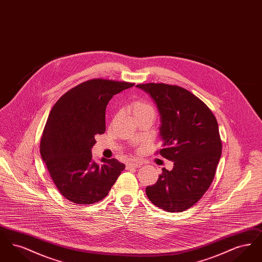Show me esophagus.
<instances>
[{"label":"esophagus","mask_w":262,"mask_h":262,"mask_svg":"<svg viewBox=\"0 0 262 262\" xmlns=\"http://www.w3.org/2000/svg\"><path fill=\"white\" fill-rule=\"evenodd\" d=\"M141 163L137 162V161H133V162H127L125 167L126 169H132V168H140L141 167Z\"/></svg>","instance_id":"obj_1"}]
</instances>
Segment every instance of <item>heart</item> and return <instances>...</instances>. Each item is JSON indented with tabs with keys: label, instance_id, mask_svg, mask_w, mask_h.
Segmentation results:
<instances>
[{
	"label": "heart",
	"instance_id": "obj_1",
	"mask_svg": "<svg viewBox=\"0 0 262 262\" xmlns=\"http://www.w3.org/2000/svg\"><path fill=\"white\" fill-rule=\"evenodd\" d=\"M128 110H129V112L132 113V115L134 116V118L136 120L138 118H141V117H145V116L154 117V109L152 108V106L141 100H137V101L132 102L128 106Z\"/></svg>",
	"mask_w": 262,
	"mask_h": 262
}]
</instances>
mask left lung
<instances>
[{
	"instance_id": "1",
	"label": "left lung",
	"mask_w": 262,
	"mask_h": 262,
	"mask_svg": "<svg viewBox=\"0 0 262 262\" xmlns=\"http://www.w3.org/2000/svg\"><path fill=\"white\" fill-rule=\"evenodd\" d=\"M154 101L160 115L159 153L174 162L163 168L153 186L145 189L150 201L168 212L185 211L210 187L222 142L216 118L210 109L185 88L165 83L138 84Z\"/></svg>"
}]
</instances>
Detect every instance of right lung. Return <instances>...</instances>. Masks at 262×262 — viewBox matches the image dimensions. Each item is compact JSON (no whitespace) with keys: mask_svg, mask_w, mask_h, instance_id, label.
<instances>
[{"mask_svg":"<svg viewBox=\"0 0 262 262\" xmlns=\"http://www.w3.org/2000/svg\"><path fill=\"white\" fill-rule=\"evenodd\" d=\"M135 84L96 78L64 93L52 108L40 143L41 158L62 195L76 204H92L109 193L125 164L102 158L91 149L105 133L106 106L113 96Z\"/></svg>","mask_w":262,"mask_h":262,"instance_id":"add662e5","label":"right lung"}]
</instances>
